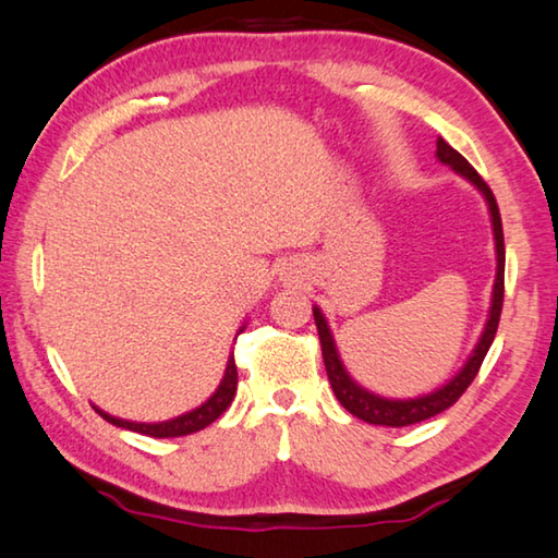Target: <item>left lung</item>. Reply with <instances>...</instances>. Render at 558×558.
<instances>
[{"mask_svg": "<svg viewBox=\"0 0 558 558\" xmlns=\"http://www.w3.org/2000/svg\"><path fill=\"white\" fill-rule=\"evenodd\" d=\"M437 158L441 163L452 166L454 171L459 175H464L466 181L474 183L476 189L484 193L486 203H489L494 243H497V280H494L489 320H486L482 338H480V342H476V348L470 355V360H466V365L459 369V373L449 379L445 387H439V390L424 395V397H417V400H385V397L367 392L365 387H360L355 379L344 373L340 355H338V348H335L330 327H327L320 307H313L317 335H320L327 379H330L332 392H335V397H338L344 410H348L350 414H355L357 420L369 422V424H385V427H407V424L424 422V420L435 417V414H439V412H445L447 407H452L459 397L464 395L466 387L474 383V377H476V373H480L482 362L486 357V352H489L494 335H497V327H499L501 305H504V231H501V216H499L497 198H494L492 189L484 183L482 175L474 171L470 161H466V158L459 151H454V148L449 146L445 138H437Z\"/></svg>", "mask_w": 558, "mask_h": 558, "instance_id": "left-lung-1", "label": "left lung"}]
</instances>
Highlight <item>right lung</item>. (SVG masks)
Masks as SVG:
<instances>
[{"label": "right lung", "instance_id": "1", "mask_svg": "<svg viewBox=\"0 0 558 558\" xmlns=\"http://www.w3.org/2000/svg\"><path fill=\"white\" fill-rule=\"evenodd\" d=\"M235 387H238V369H235V360L231 355V357H228L226 375H223V379H220L218 390L210 395L208 400L203 402L201 407H196V410L185 412V414H181V417L146 424V422H129V420L111 417V414H106L104 410H99V407H94V410L99 412L106 422L117 424V427H121V429L138 432V435L158 437V439H163V437H183V435H193V432L208 427L210 422H216L220 414H223L228 407H231L233 397H235Z\"/></svg>", "mask_w": 558, "mask_h": 558}]
</instances>
